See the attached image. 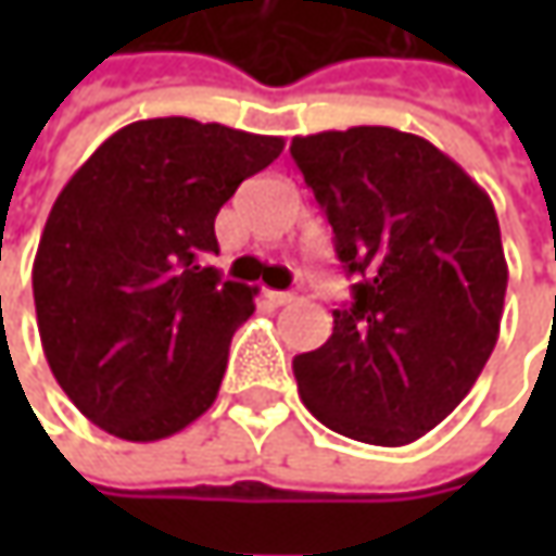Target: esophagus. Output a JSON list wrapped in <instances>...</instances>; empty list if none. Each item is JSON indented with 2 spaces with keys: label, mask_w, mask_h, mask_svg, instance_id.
Returning <instances> with one entry per match:
<instances>
[{
  "label": "esophagus",
  "mask_w": 556,
  "mask_h": 556,
  "mask_svg": "<svg viewBox=\"0 0 556 556\" xmlns=\"http://www.w3.org/2000/svg\"><path fill=\"white\" fill-rule=\"evenodd\" d=\"M266 296L271 306H288V303H293V293H288V290H268Z\"/></svg>",
  "instance_id": "34e87169"
}]
</instances>
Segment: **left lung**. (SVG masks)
<instances>
[{"mask_svg": "<svg viewBox=\"0 0 556 556\" xmlns=\"http://www.w3.org/2000/svg\"><path fill=\"white\" fill-rule=\"evenodd\" d=\"M290 157L355 278L328 343L293 358L300 399L340 437L408 445L458 408L498 343L495 206L437 144L390 126L296 136Z\"/></svg>", "mask_w": 556, "mask_h": 556, "instance_id": "left-lung-1", "label": "left lung"}]
</instances>
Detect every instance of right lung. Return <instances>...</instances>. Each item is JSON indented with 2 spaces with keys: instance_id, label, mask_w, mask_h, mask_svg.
<instances>
[{
  "instance_id": "obj_1",
  "label": "right lung",
  "mask_w": 556,
  "mask_h": 556,
  "mask_svg": "<svg viewBox=\"0 0 556 556\" xmlns=\"http://www.w3.org/2000/svg\"><path fill=\"white\" fill-rule=\"evenodd\" d=\"M285 151L188 117L117 129L61 188L33 260L39 340L54 380L111 437L154 442L216 402L253 293L201 266L216 213Z\"/></svg>"
}]
</instances>
